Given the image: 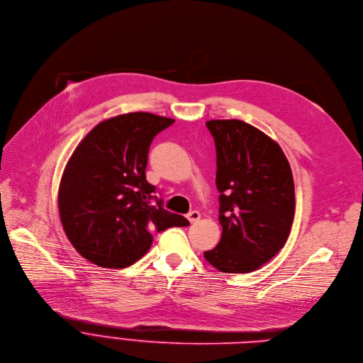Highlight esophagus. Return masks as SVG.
I'll list each match as a JSON object with an SVG mask.
<instances>
[{
    "label": "esophagus",
    "mask_w": 363,
    "mask_h": 363,
    "mask_svg": "<svg viewBox=\"0 0 363 363\" xmlns=\"http://www.w3.org/2000/svg\"><path fill=\"white\" fill-rule=\"evenodd\" d=\"M186 218L189 220V223H196V221H199V220L201 218V214H200L199 211H191V213L186 216Z\"/></svg>",
    "instance_id": "1"
}]
</instances>
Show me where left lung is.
<instances>
[{
	"label": "left lung",
	"instance_id": "8db88e82",
	"mask_svg": "<svg viewBox=\"0 0 363 363\" xmlns=\"http://www.w3.org/2000/svg\"><path fill=\"white\" fill-rule=\"evenodd\" d=\"M216 142L223 227L218 245L204 257L225 274H249L285 245L295 213L289 163L268 135L242 120L206 123Z\"/></svg>",
	"mask_w": 363,
	"mask_h": 363
}]
</instances>
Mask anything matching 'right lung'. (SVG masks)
I'll list each match as a JSON object with an SVG mask.
<instances>
[{
	"label": "right lung",
	"instance_id": "1",
	"mask_svg": "<svg viewBox=\"0 0 363 363\" xmlns=\"http://www.w3.org/2000/svg\"><path fill=\"white\" fill-rule=\"evenodd\" d=\"M174 121L142 111L107 118L69 157L57 192L60 223L77 252L95 265L127 268L150 249L153 232L189 224L162 207L145 174L153 138Z\"/></svg>",
	"mask_w": 363,
	"mask_h": 363
}]
</instances>
